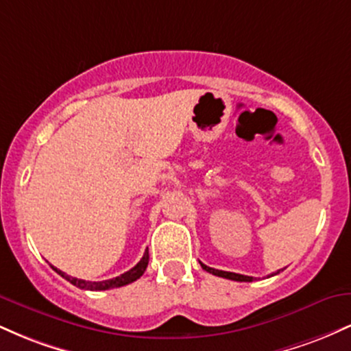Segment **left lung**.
<instances>
[{"instance_id":"left-lung-1","label":"left lung","mask_w":351,"mask_h":351,"mask_svg":"<svg viewBox=\"0 0 351 351\" xmlns=\"http://www.w3.org/2000/svg\"><path fill=\"white\" fill-rule=\"evenodd\" d=\"M201 267L204 269V271L213 274V276H217V277H224V279H231V280H237V282H252L254 277H249V276H243V274H236V272H226V271H217V269H213V267H208V265H204L203 263H199ZM276 274H279L277 271ZM274 274V276H276Z\"/></svg>"}]
</instances>
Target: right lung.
Instances as JSON below:
<instances>
[{
	"mask_svg": "<svg viewBox=\"0 0 351 351\" xmlns=\"http://www.w3.org/2000/svg\"><path fill=\"white\" fill-rule=\"evenodd\" d=\"M148 249L145 251L143 257L140 259V263L135 265V267H132L130 271L123 272L122 276L119 277H114V279H108V280H100V282H90V280H82V279H75V277H71V276H66L62 271H59V269H56L54 265H52V269H54L56 272L59 274L60 277H64L66 280H69L72 285H75V287L79 289H84V291H108V289H115V287H122V285H127V284H132V282H135L136 279H140V277L143 276L145 269H147L148 265Z\"/></svg>",
	"mask_w": 351,
	"mask_h": 351,
	"instance_id": "obj_1",
	"label": "right lung"
}]
</instances>
